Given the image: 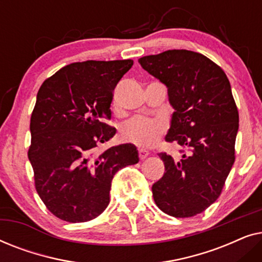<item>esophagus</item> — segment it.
Returning a JSON list of instances; mask_svg holds the SVG:
<instances>
[{
	"label": "esophagus",
	"instance_id": "esophagus-1",
	"mask_svg": "<svg viewBox=\"0 0 262 262\" xmlns=\"http://www.w3.org/2000/svg\"><path fill=\"white\" fill-rule=\"evenodd\" d=\"M138 156H139V159H141V160H144L149 156V151H148V150H145V149L139 148L138 149Z\"/></svg>",
	"mask_w": 262,
	"mask_h": 262
}]
</instances>
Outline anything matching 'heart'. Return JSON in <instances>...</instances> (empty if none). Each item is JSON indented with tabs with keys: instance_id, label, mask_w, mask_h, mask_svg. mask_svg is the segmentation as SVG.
<instances>
[{
	"instance_id": "heart-1",
	"label": "heart",
	"mask_w": 262,
	"mask_h": 262,
	"mask_svg": "<svg viewBox=\"0 0 262 262\" xmlns=\"http://www.w3.org/2000/svg\"><path fill=\"white\" fill-rule=\"evenodd\" d=\"M164 131L166 124L163 120L138 116L123 124L120 138L126 143L148 148L155 144Z\"/></svg>"
}]
</instances>
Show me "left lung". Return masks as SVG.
Masks as SVG:
<instances>
[{"mask_svg": "<svg viewBox=\"0 0 262 262\" xmlns=\"http://www.w3.org/2000/svg\"><path fill=\"white\" fill-rule=\"evenodd\" d=\"M138 62L168 88L175 112L166 141L187 149L179 161L159 154L166 171L152 185L154 200L169 216L193 217L216 202L235 162L238 111L230 82L220 66L188 50Z\"/></svg>", "mask_w": 262, "mask_h": 262, "instance_id": "obj_1", "label": "left lung"}]
</instances>
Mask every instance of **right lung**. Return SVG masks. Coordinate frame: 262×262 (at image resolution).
Instances as JSON below:
<instances>
[{"label": "right lung", "instance_id": "1", "mask_svg": "<svg viewBox=\"0 0 262 262\" xmlns=\"http://www.w3.org/2000/svg\"><path fill=\"white\" fill-rule=\"evenodd\" d=\"M132 66V59L71 63L39 88L28 159L39 196L59 220L81 223L101 214L114 174L139 161L134 144L96 152L116 135L105 120L114 88Z\"/></svg>", "mask_w": 262, "mask_h": 262}]
</instances>
